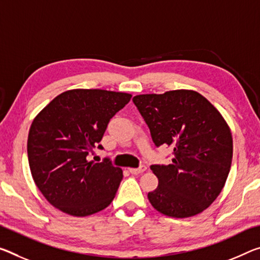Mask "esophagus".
I'll return each instance as SVG.
<instances>
[{
  "label": "esophagus",
  "instance_id": "34e87169",
  "mask_svg": "<svg viewBox=\"0 0 260 260\" xmlns=\"http://www.w3.org/2000/svg\"><path fill=\"white\" fill-rule=\"evenodd\" d=\"M128 170H129L131 174H133V175H140V174H142V172H145V171L147 170V168H146V166H141V167L138 168V169L129 168Z\"/></svg>",
  "mask_w": 260,
  "mask_h": 260
}]
</instances>
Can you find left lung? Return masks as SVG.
I'll list each match as a JSON object with an SVG mask.
<instances>
[{"mask_svg": "<svg viewBox=\"0 0 260 260\" xmlns=\"http://www.w3.org/2000/svg\"><path fill=\"white\" fill-rule=\"evenodd\" d=\"M156 147H172L171 164H154L158 178L148 199L171 217L194 216L223 188L233 159V137L221 113L199 92L172 90L133 97Z\"/></svg>", "mask_w": 260, "mask_h": 260, "instance_id": "8db88e82", "label": "left lung"}]
</instances>
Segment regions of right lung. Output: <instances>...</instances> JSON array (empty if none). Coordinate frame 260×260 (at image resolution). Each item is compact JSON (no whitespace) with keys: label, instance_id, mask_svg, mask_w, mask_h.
<instances>
[{"label":"right lung","instance_id":"1","mask_svg":"<svg viewBox=\"0 0 260 260\" xmlns=\"http://www.w3.org/2000/svg\"><path fill=\"white\" fill-rule=\"evenodd\" d=\"M132 94L101 89H74L56 96L34 119L27 138L28 166L46 200L73 216H88L114 199L122 170L109 158L88 155L100 145L111 118Z\"/></svg>","mask_w":260,"mask_h":260}]
</instances>
